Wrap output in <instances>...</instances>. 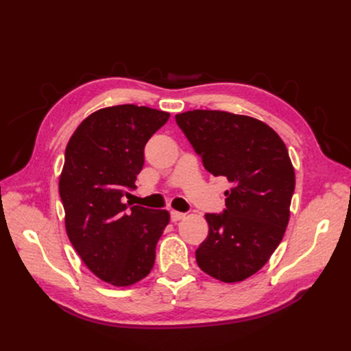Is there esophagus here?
Masks as SVG:
<instances>
[{
  "mask_svg": "<svg viewBox=\"0 0 351 351\" xmlns=\"http://www.w3.org/2000/svg\"><path fill=\"white\" fill-rule=\"evenodd\" d=\"M186 218V214L183 212H177V210H171V221L177 222V221H182Z\"/></svg>",
  "mask_w": 351,
  "mask_h": 351,
  "instance_id": "esophagus-1",
  "label": "esophagus"
}]
</instances>
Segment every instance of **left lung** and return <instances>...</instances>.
<instances>
[{
	"mask_svg": "<svg viewBox=\"0 0 351 351\" xmlns=\"http://www.w3.org/2000/svg\"><path fill=\"white\" fill-rule=\"evenodd\" d=\"M176 121L208 171L231 183L224 214L205 215L209 231L196 262L218 281H244L269 261L289 226L295 174L287 146L249 115L193 110Z\"/></svg>",
	"mask_w": 351,
	"mask_h": 351,
	"instance_id": "1",
	"label": "left lung"
}]
</instances>
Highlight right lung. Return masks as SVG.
<instances>
[{
	"instance_id": "obj_1",
	"label": "right lung",
	"mask_w": 351,
	"mask_h": 351,
	"mask_svg": "<svg viewBox=\"0 0 351 351\" xmlns=\"http://www.w3.org/2000/svg\"><path fill=\"white\" fill-rule=\"evenodd\" d=\"M169 112L125 104L84 119L66 146L58 190L70 243L97 277L130 287L149 275L168 210L124 204L143 168V149Z\"/></svg>"
}]
</instances>
